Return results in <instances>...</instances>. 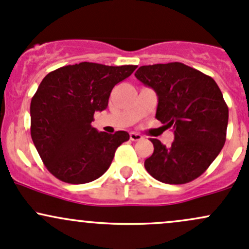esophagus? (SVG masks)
<instances>
[{
    "label": "esophagus",
    "mask_w": 249,
    "mask_h": 249,
    "mask_svg": "<svg viewBox=\"0 0 249 249\" xmlns=\"http://www.w3.org/2000/svg\"><path fill=\"white\" fill-rule=\"evenodd\" d=\"M130 140L133 141V142H136V141L143 140V136L140 135V133H137V132H131L130 133Z\"/></svg>",
    "instance_id": "esophagus-1"
}]
</instances>
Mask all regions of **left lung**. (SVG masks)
I'll return each mask as SVG.
<instances>
[{
    "instance_id": "obj_1",
    "label": "left lung",
    "mask_w": 249,
    "mask_h": 249,
    "mask_svg": "<svg viewBox=\"0 0 249 249\" xmlns=\"http://www.w3.org/2000/svg\"><path fill=\"white\" fill-rule=\"evenodd\" d=\"M135 76L159 96L156 119L173 127L169 148L151 138L154 153L144 161L159 181L187 184L209 168L223 148L229 111L213 77L179 62L143 65Z\"/></svg>"
}]
</instances>
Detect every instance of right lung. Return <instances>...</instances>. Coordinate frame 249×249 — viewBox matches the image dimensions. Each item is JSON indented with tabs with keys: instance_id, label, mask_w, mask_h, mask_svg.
<instances>
[{
	"instance_id": "1",
	"label": "right lung",
	"mask_w": 249,
	"mask_h": 249,
	"mask_svg": "<svg viewBox=\"0 0 249 249\" xmlns=\"http://www.w3.org/2000/svg\"><path fill=\"white\" fill-rule=\"evenodd\" d=\"M136 68L82 62L43 78L31 101V137L53 177L68 184H86L108 169L117 148L130 136L126 131L99 132L91 122L96 111L107 107L114 86Z\"/></svg>"
}]
</instances>
